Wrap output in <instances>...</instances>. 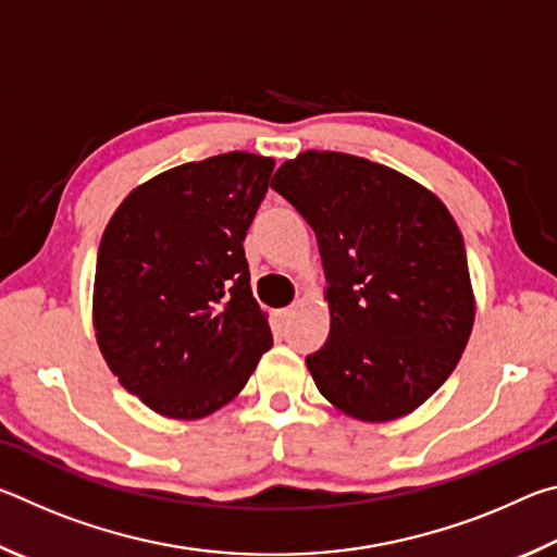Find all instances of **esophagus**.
I'll return each mask as SVG.
<instances>
[{"mask_svg": "<svg viewBox=\"0 0 557 557\" xmlns=\"http://www.w3.org/2000/svg\"><path fill=\"white\" fill-rule=\"evenodd\" d=\"M295 312H297V307L292 305V307H285V309H280V319L282 322H289L292 317H295Z\"/></svg>", "mask_w": 557, "mask_h": 557, "instance_id": "34e87169", "label": "esophagus"}]
</instances>
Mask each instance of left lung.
Listing matches in <instances>:
<instances>
[{"instance_id":"obj_1","label":"left lung","mask_w":557,"mask_h":557,"mask_svg":"<svg viewBox=\"0 0 557 557\" xmlns=\"http://www.w3.org/2000/svg\"><path fill=\"white\" fill-rule=\"evenodd\" d=\"M272 188L317 235L332 312L307 356L319 393L361 420H395L455 371L474 324L467 250L435 194L342 152H301Z\"/></svg>"}]
</instances>
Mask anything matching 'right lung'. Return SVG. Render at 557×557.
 Returning a JSON list of instances; mask_svg holds the SVG:
<instances>
[{
    "mask_svg": "<svg viewBox=\"0 0 557 557\" xmlns=\"http://www.w3.org/2000/svg\"><path fill=\"white\" fill-rule=\"evenodd\" d=\"M272 169L248 152L174 166L135 188L102 233L92 297L100 351L166 418L219 410L272 346L243 248Z\"/></svg>",
    "mask_w": 557,
    "mask_h": 557,
    "instance_id": "add662e5",
    "label": "right lung"
}]
</instances>
